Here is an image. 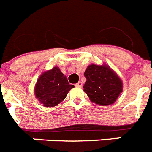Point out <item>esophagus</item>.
Returning <instances> with one entry per match:
<instances>
[{"instance_id": "obj_1", "label": "esophagus", "mask_w": 152, "mask_h": 152, "mask_svg": "<svg viewBox=\"0 0 152 152\" xmlns=\"http://www.w3.org/2000/svg\"><path fill=\"white\" fill-rule=\"evenodd\" d=\"M82 85H83L82 82H81V81H78V82L75 85V86L78 87V88H81V87H82Z\"/></svg>"}]
</instances>
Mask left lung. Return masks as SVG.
<instances>
[{
    "label": "left lung",
    "mask_w": 152,
    "mask_h": 152,
    "mask_svg": "<svg viewBox=\"0 0 152 152\" xmlns=\"http://www.w3.org/2000/svg\"><path fill=\"white\" fill-rule=\"evenodd\" d=\"M84 91L92 102L106 106L115 103L122 92L120 77L107 64H91L85 72Z\"/></svg>",
    "instance_id": "left-lung-1"
}]
</instances>
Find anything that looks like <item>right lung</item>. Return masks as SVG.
Returning <instances> with one entry per match:
<instances>
[{"label": "right lung", "mask_w": 152, "mask_h": 152, "mask_svg": "<svg viewBox=\"0 0 152 152\" xmlns=\"http://www.w3.org/2000/svg\"><path fill=\"white\" fill-rule=\"evenodd\" d=\"M74 85H69L59 67L45 71L39 77L34 88L35 97L45 107H54L66 98Z\"/></svg>", "instance_id": "right-lung-1"}]
</instances>
